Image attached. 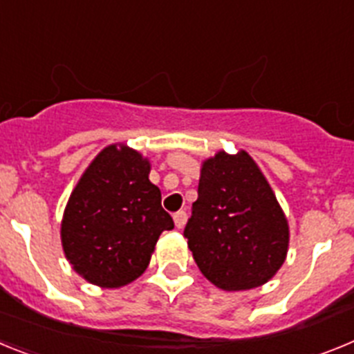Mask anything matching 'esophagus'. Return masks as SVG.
<instances>
[{
    "label": "esophagus",
    "mask_w": 354,
    "mask_h": 354,
    "mask_svg": "<svg viewBox=\"0 0 354 354\" xmlns=\"http://www.w3.org/2000/svg\"><path fill=\"white\" fill-rule=\"evenodd\" d=\"M186 220H187L186 211H179L174 214V221H175V227L177 228H183L184 225H186Z\"/></svg>",
    "instance_id": "34e87169"
}]
</instances>
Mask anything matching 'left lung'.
<instances>
[{
  "label": "left lung",
  "instance_id": "left-lung-1",
  "mask_svg": "<svg viewBox=\"0 0 354 354\" xmlns=\"http://www.w3.org/2000/svg\"><path fill=\"white\" fill-rule=\"evenodd\" d=\"M184 236L202 274L223 290H248L271 280L289 248L286 214L245 150H220L202 162Z\"/></svg>",
  "mask_w": 354,
  "mask_h": 354
}]
</instances>
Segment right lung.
<instances>
[{"label": "right lung", "mask_w": 354, "mask_h": 354, "mask_svg": "<svg viewBox=\"0 0 354 354\" xmlns=\"http://www.w3.org/2000/svg\"><path fill=\"white\" fill-rule=\"evenodd\" d=\"M150 162L126 145L102 149L76 184L62 220L72 270L93 286L117 289L147 270L174 220L149 180Z\"/></svg>", "instance_id": "right-lung-1"}]
</instances>
